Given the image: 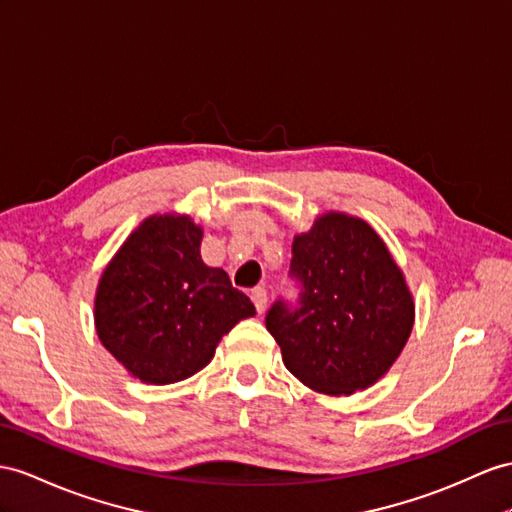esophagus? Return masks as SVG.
Returning <instances> with one entry per match:
<instances>
[{"instance_id": "esophagus-1", "label": "esophagus", "mask_w": 512, "mask_h": 512, "mask_svg": "<svg viewBox=\"0 0 512 512\" xmlns=\"http://www.w3.org/2000/svg\"><path fill=\"white\" fill-rule=\"evenodd\" d=\"M251 300H253L257 313H264L266 305H268V292L264 290V287H255V290H251Z\"/></svg>"}]
</instances>
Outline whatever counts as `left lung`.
<instances>
[{
    "instance_id": "1",
    "label": "left lung",
    "mask_w": 512,
    "mask_h": 512,
    "mask_svg": "<svg viewBox=\"0 0 512 512\" xmlns=\"http://www.w3.org/2000/svg\"><path fill=\"white\" fill-rule=\"evenodd\" d=\"M296 305L277 300L266 329L285 368L329 396L368 389L400 357L415 303L404 274L368 222L329 212L292 244Z\"/></svg>"
}]
</instances>
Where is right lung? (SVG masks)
Returning a JSON list of instances; mask_svg holds the SVG:
<instances>
[{
    "label": "right lung",
    "mask_w": 512,
    "mask_h": 512,
    "mask_svg": "<svg viewBox=\"0 0 512 512\" xmlns=\"http://www.w3.org/2000/svg\"><path fill=\"white\" fill-rule=\"evenodd\" d=\"M203 229L190 216L142 220L101 274L95 326L101 344L142 383L170 385L214 359L255 305L222 268L201 259Z\"/></svg>",
    "instance_id": "obj_1"
}]
</instances>
